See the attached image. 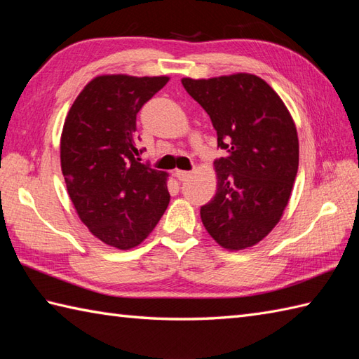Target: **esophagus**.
<instances>
[{
	"label": "esophagus",
	"mask_w": 359,
	"mask_h": 359,
	"mask_svg": "<svg viewBox=\"0 0 359 359\" xmlns=\"http://www.w3.org/2000/svg\"><path fill=\"white\" fill-rule=\"evenodd\" d=\"M174 175H175V177H177L180 182H184V180H187V179L189 177V175H191V172H189V171H184V170H175Z\"/></svg>",
	"instance_id": "1"
}]
</instances>
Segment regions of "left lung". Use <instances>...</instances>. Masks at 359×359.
<instances>
[{
    "label": "left lung",
    "instance_id": "1",
    "mask_svg": "<svg viewBox=\"0 0 359 359\" xmlns=\"http://www.w3.org/2000/svg\"><path fill=\"white\" fill-rule=\"evenodd\" d=\"M182 85L211 118L217 147V191L201 208L210 236L226 250L253 247L284 212L299 165L294 121L279 95L251 74Z\"/></svg>",
    "mask_w": 359,
    "mask_h": 359
}]
</instances>
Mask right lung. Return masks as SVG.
I'll use <instances>...</instances> for the list:
<instances>
[{
  "label": "right lung",
  "instance_id": "1",
  "mask_svg": "<svg viewBox=\"0 0 359 359\" xmlns=\"http://www.w3.org/2000/svg\"><path fill=\"white\" fill-rule=\"evenodd\" d=\"M168 77L100 75L75 98L60 158L67 194L89 231L129 250L154 230L170 203L166 172L140 162L135 118Z\"/></svg>",
  "mask_w": 359,
  "mask_h": 359
}]
</instances>
